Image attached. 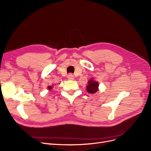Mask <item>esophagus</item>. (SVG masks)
<instances>
[{
    "label": "esophagus",
    "instance_id": "esophagus-1",
    "mask_svg": "<svg viewBox=\"0 0 151 151\" xmlns=\"http://www.w3.org/2000/svg\"><path fill=\"white\" fill-rule=\"evenodd\" d=\"M67 78H68V80H74V76L72 74H69L67 76Z\"/></svg>",
    "mask_w": 151,
    "mask_h": 151
}]
</instances>
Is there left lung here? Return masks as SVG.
<instances>
[{"label": "left lung", "instance_id": "obj_1", "mask_svg": "<svg viewBox=\"0 0 151 151\" xmlns=\"http://www.w3.org/2000/svg\"><path fill=\"white\" fill-rule=\"evenodd\" d=\"M87 92L90 93H95L99 90V83L91 78L88 81V84L86 86Z\"/></svg>", "mask_w": 151, "mask_h": 151}]
</instances>
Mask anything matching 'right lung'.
<instances>
[{"label": "right lung", "mask_w": 151, "mask_h": 151, "mask_svg": "<svg viewBox=\"0 0 151 151\" xmlns=\"http://www.w3.org/2000/svg\"><path fill=\"white\" fill-rule=\"evenodd\" d=\"M52 86H47V89L49 90H51L52 89Z\"/></svg>", "instance_id": "add662e5"}]
</instances>
